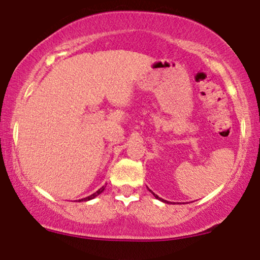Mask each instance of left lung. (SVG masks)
<instances>
[{"label":"left lung","instance_id":"8db88e82","mask_svg":"<svg viewBox=\"0 0 260 260\" xmlns=\"http://www.w3.org/2000/svg\"><path fill=\"white\" fill-rule=\"evenodd\" d=\"M149 191H151V190H149ZM151 192H152V191H151ZM152 193H153V192H152ZM153 196H154L155 198H157V200H159V201H161V202H164V203H169V202H168V201H166V200H163V198L158 197V196H157V194H155V193H153Z\"/></svg>","mask_w":260,"mask_h":260}]
</instances>
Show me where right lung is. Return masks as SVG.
I'll use <instances>...</instances> for the list:
<instances>
[{"label":"right lung","mask_w":260,"mask_h":260,"mask_svg":"<svg viewBox=\"0 0 260 260\" xmlns=\"http://www.w3.org/2000/svg\"><path fill=\"white\" fill-rule=\"evenodd\" d=\"M105 188H106V186H102V187H101L100 190H97L96 192H94V193L90 194V196H87V197H85V198H81V200H78V201H79V202H82V201H84V202H85V201H90V200H93L94 197H97V196H99V194L102 193V192L105 191Z\"/></svg>","instance_id":"1"}]
</instances>
